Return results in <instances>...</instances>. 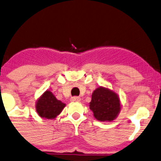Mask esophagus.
I'll return each instance as SVG.
<instances>
[{
    "instance_id": "1",
    "label": "esophagus",
    "mask_w": 161,
    "mask_h": 161,
    "mask_svg": "<svg viewBox=\"0 0 161 161\" xmlns=\"http://www.w3.org/2000/svg\"><path fill=\"white\" fill-rule=\"evenodd\" d=\"M70 101H73V102H79V101H80V97H77V96L72 97L71 99H70Z\"/></svg>"
}]
</instances>
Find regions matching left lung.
<instances>
[{
  "label": "left lung",
  "mask_w": 161,
  "mask_h": 161,
  "mask_svg": "<svg viewBox=\"0 0 161 161\" xmlns=\"http://www.w3.org/2000/svg\"><path fill=\"white\" fill-rule=\"evenodd\" d=\"M90 109L99 121H112L120 111L118 95L108 88L99 87L93 92Z\"/></svg>",
  "instance_id": "1"
}]
</instances>
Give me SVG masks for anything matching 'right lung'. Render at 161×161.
<instances>
[{
    "mask_svg": "<svg viewBox=\"0 0 161 161\" xmlns=\"http://www.w3.org/2000/svg\"><path fill=\"white\" fill-rule=\"evenodd\" d=\"M65 103L57 99L50 91H46L36 103V110L41 117L54 119L65 107Z\"/></svg>",
    "mask_w": 161,
    "mask_h": 161,
    "instance_id": "obj_1",
    "label": "right lung"
}]
</instances>
